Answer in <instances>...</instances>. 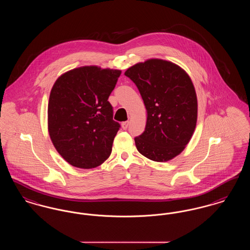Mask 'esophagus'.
I'll return each instance as SVG.
<instances>
[{"mask_svg": "<svg viewBox=\"0 0 250 250\" xmlns=\"http://www.w3.org/2000/svg\"><path fill=\"white\" fill-rule=\"evenodd\" d=\"M128 125H129V122H128V121L122 123V128H123V129H126V128L128 127Z\"/></svg>", "mask_w": 250, "mask_h": 250, "instance_id": "obj_1", "label": "esophagus"}]
</instances>
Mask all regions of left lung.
<instances>
[{
  "mask_svg": "<svg viewBox=\"0 0 250 250\" xmlns=\"http://www.w3.org/2000/svg\"><path fill=\"white\" fill-rule=\"evenodd\" d=\"M125 75L138 87L147 112L145 130L135 138L145 157L167 162L190 142L198 118V100L189 75L167 60H146Z\"/></svg>",
  "mask_w": 250,
  "mask_h": 250,
  "instance_id": "8db88e82",
  "label": "left lung"
}]
</instances>
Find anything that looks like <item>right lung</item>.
Returning <instances> with one entry per match:
<instances>
[{
    "label": "right lung",
    "instance_id": "obj_1",
    "mask_svg": "<svg viewBox=\"0 0 250 250\" xmlns=\"http://www.w3.org/2000/svg\"><path fill=\"white\" fill-rule=\"evenodd\" d=\"M119 69L85 65L62 74L53 84L48 105V130L53 146L70 165L93 168L112 150L120 125L107 101Z\"/></svg>",
    "mask_w": 250,
    "mask_h": 250
}]
</instances>
